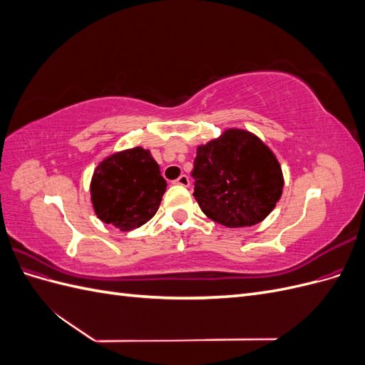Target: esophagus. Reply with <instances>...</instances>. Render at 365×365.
Wrapping results in <instances>:
<instances>
[{
	"instance_id": "34e87169",
	"label": "esophagus",
	"mask_w": 365,
	"mask_h": 365,
	"mask_svg": "<svg viewBox=\"0 0 365 365\" xmlns=\"http://www.w3.org/2000/svg\"><path fill=\"white\" fill-rule=\"evenodd\" d=\"M175 184H178V185H182V187H187V185H189V184H190V180H189V176H187V175H181V176H180V178L175 181Z\"/></svg>"
}]
</instances>
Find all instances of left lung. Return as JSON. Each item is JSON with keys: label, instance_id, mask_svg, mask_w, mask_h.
Wrapping results in <instances>:
<instances>
[{"label": "left lung", "instance_id": "8db88e82", "mask_svg": "<svg viewBox=\"0 0 365 365\" xmlns=\"http://www.w3.org/2000/svg\"><path fill=\"white\" fill-rule=\"evenodd\" d=\"M195 200L202 213L228 228L252 227L267 217L283 193L282 165L252 132L227 128L196 146Z\"/></svg>", "mask_w": 365, "mask_h": 365}]
</instances>
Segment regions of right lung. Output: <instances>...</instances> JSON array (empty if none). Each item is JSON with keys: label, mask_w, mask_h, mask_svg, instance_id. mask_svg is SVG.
<instances>
[{"label": "right lung", "mask_w": 365, "mask_h": 365, "mask_svg": "<svg viewBox=\"0 0 365 365\" xmlns=\"http://www.w3.org/2000/svg\"><path fill=\"white\" fill-rule=\"evenodd\" d=\"M165 187L150 150L135 146L114 152L97 164L90 184L91 204L102 222L130 231L158 212Z\"/></svg>", "instance_id": "1"}]
</instances>
